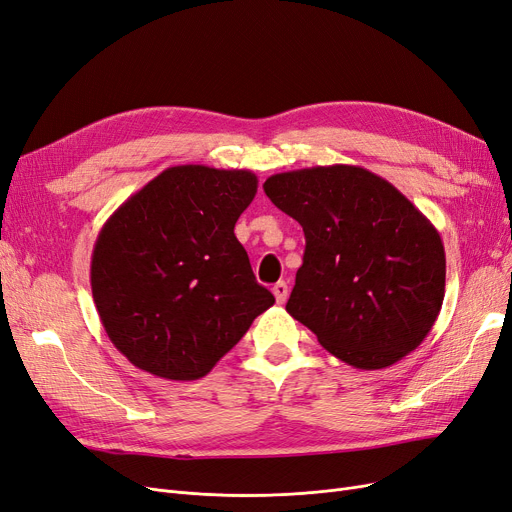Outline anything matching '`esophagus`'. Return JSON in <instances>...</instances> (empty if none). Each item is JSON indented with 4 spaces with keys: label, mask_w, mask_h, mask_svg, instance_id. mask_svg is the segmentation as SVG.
<instances>
[{
    "label": "esophagus",
    "mask_w": 512,
    "mask_h": 512,
    "mask_svg": "<svg viewBox=\"0 0 512 512\" xmlns=\"http://www.w3.org/2000/svg\"><path fill=\"white\" fill-rule=\"evenodd\" d=\"M272 293H274V297H276L278 304H285L287 297H289V285H287L285 280H278L276 285L272 287Z\"/></svg>",
    "instance_id": "obj_1"
}]
</instances>
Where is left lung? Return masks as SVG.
Here are the masks:
<instances>
[{
    "label": "left lung",
    "mask_w": 512,
    "mask_h": 512,
    "mask_svg": "<svg viewBox=\"0 0 512 512\" xmlns=\"http://www.w3.org/2000/svg\"><path fill=\"white\" fill-rule=\"evenodd\" d=\"M268 198L306 234L287 312L356 369H384L418 348L445 297L437 227L363 166L278 173Z\"/></svg>",
    "instance_id": "8db88e82"
}]
</instances>
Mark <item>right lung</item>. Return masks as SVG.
Here are the masks:
<instances>
[{
	"instance_id": "1",
	"label": "right lung",
	"mask_w": 512,
	"mask_h": 512,
	"mask_svg": "<svg viewBox=\"0 0 512 512\" xmlns=\"http://www.w3.org/2000/svg\"><path fill=\"white\" fill-rule=\"evenodd\" d=\"M255 194L251 170L170 166L105 221L90 261L92 299L132 365L200 380L274 304L234 234Z\"/></svg>"
}]
</instances>
